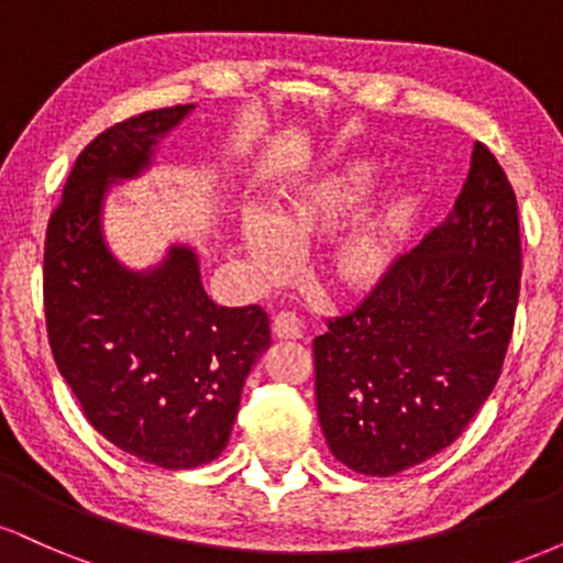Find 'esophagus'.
Instances as JSON below:
<instances>
[{
	"label": "esophagus",
	"mask_w": 563,
	"mask_h": 563,
	"mask_svg": "<svg viewBox=\"0 0 563 563\" xmlns=\"http://www.w3.org/2000/svg\"><path fill=\"white\" fill-rule=\"evenodd\" d=\"M275 339H301V320L294 312H277L273 320Z\"/></svg>",
	"instance_id": "esophagus-1"
}]
</instances>
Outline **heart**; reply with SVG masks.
<instances>
[{
    "instance_id": "b5f03b06",
    "label": "heart",
    "mask_w": 563,
    "mask_h": 563,
    "mask_svg": "<svg viewBox=\"0 0 563 563\" xmlns=\"http://www.w3.org/2000/svg\"><path fill=\"white\" fill-rule=\"evenodd\" d=\"M378 177L371 158H346L320 166L277 192L269 214L243 219V245L262 275L277 277L290 267L294 251L331 238L363 203ZM421 196L416 185L399 183L365 203L333 238L322 280L333 294L365 296L391 273L407 232L416 222Z\"/></svg>"
}]
</instances>
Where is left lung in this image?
<instances>
[{"mask_svg":"<svg viewBox=\"0 0 563 563\" xmlns=\"http://www.w3.org/2000/svg\"><path fill=\"white\" fill-rule=\"evenodd\" d=\"M519 283L514 187L476 142L448 219L314 339L318 416L335 461L394 476L450 448L495 389Z\"/></svg>","mask_w":563,"mask_h":563,"instance_id":"obj_1","label":"left lung"}]
</instances>
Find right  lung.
<instances>
[{
  "label": "right lung",
  "mask_w": 563,
  "mask_h": 563,
  "mask_svg": "<svg viewBox=\"0 0 563 563\" xmlns=\"http://www.w3.org/2000/svg\"><path fill=\"white\" fill-rule=\"evenodd\" d=\"M196 106L121 121L68 174L44 243V314L60 376L108 442L161 468H196L228 448L251 367L269 349L260 303L217 307L198 254L174 243L129 269L102 235L108 187L140 177Z\"/></svg>",
  "instance_id": "1"
}]
</instances>
